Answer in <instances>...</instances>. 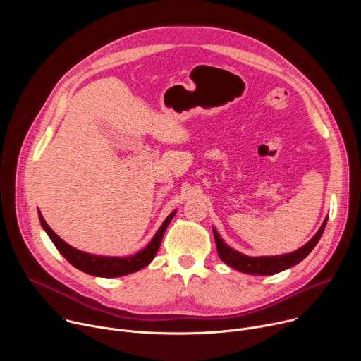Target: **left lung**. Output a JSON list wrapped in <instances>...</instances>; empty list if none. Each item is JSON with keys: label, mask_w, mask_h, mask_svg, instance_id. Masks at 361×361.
Here are the masks:
<instances>
[{"label": "left lung", "mask_w": 361, "mask_h": 361, "mask_svg": "<svg viewBox=\"0 0 361 361\" xmlns=\"http://www.w3.org/2000/svg\"><path fill=\"white\" fill-rule=\"evenodd\" d=\"M326 224H327V219L324 220V223L320 227V230L317 231V234L305 245L298 248L297 251L284 254V255H276V257H247V255L230 248L228 245H226L224 241L221 240V237L219 235V233L214 228H213V231H214L219 255L226 264H228L230 267H233L238 271L247 273V274L271 276V274L280 273L286 269H290V267L298 264L301 260H304L305 257L310 254L312 250L316 247L319 240L322 238Z\"/></svg>", "instance_id": "1"}]
</instances>
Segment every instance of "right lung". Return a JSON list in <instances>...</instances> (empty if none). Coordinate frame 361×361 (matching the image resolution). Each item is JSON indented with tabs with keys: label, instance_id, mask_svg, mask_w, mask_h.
<instances>
[{
	"label": "right lung",
	"instance_id": "obj_1",
	"mask_svg": "<svg viewBox=\"0 0 361 361\" xmlns=\"http://www.w3.org/2000/svg\"><path fill=\"white\" fill-rule=\"evenodd\" d=\"M176 212H173L166 221L163 223V226L159 228L157 234L154 235V238L151 240V243L141 250L140 252L130 255V257H99V255H91L87 252H82L71 245H68L66 241H63L53 230L48 227V224L45 223L44 217L41 216V213H38L39 216V221L44 227V230L47 231V234L49 235L51 241L54 243V245L57 247V250L66 257V260L68 263H71L74 267H77L78 270L91 274V276H98V277H121L130 273H135L141 269H144L145 266H148L154 257H156L164 231L167 228V226L170 224V221L173 220Z\"/></svg>",
	"mask_w": 361,
	"mask_h": 361
}]
</instances>
